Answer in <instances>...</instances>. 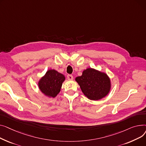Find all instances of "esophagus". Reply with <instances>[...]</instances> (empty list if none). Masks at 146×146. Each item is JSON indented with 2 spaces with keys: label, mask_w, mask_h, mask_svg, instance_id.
<instances>
[{
  "label": "esophagus",
  "mask_w": 146,
  "mask_h": 146,
  "mask_svg": "<svg viewBox=\"0 0 146 146\" xmlns=\"http://www.w3.org/2000/svg\"><path fill=\"white\" fill-rule=\"evenodd\" d=\"M73 76L72 75H68L67 76V79L70 81H71L73 80Z\"/></svg>",
  "instance_id": "34e87169"
}]
</instances>
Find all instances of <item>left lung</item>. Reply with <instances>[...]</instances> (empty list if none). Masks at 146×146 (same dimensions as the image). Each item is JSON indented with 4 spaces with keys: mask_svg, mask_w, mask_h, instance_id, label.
<instances>
[{
    "mask_svg": "<svg viewBox=\"0 0 146 146\" xmlns=\"http://www.w3.org/2000/svg\"><path fill=\"white\" fill-rule=\"evenodd\" d=\"M75 81L85 96L93 101L106 97L111 89V82L108 75L92 68L84 70L81 76L76 77Z\"/></svg>",
    "mask_w": 146,
    "mask_h": 146,
    "instance_id": "obj_1",
    "label": "left lung"
}]
</instances>
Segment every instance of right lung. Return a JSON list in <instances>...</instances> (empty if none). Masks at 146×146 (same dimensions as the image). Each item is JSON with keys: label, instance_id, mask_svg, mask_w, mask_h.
Masks as SVG:
<instances>
[{"label": "right lung", "instance_id": "add662e5", "mask_svg": "<svg viewBox=\"0 0 146 146\" xmlns=\"http://www.w3.org/2000/svg\"><path fill=\"white\" fill-rule=\"evenodd\" d=\"M65 76L55 70H48L38 82L40 92L48 98H54L61 91Z\"/></svg>", "mask_w": 146, "mask_h": 146}]
</instances>
